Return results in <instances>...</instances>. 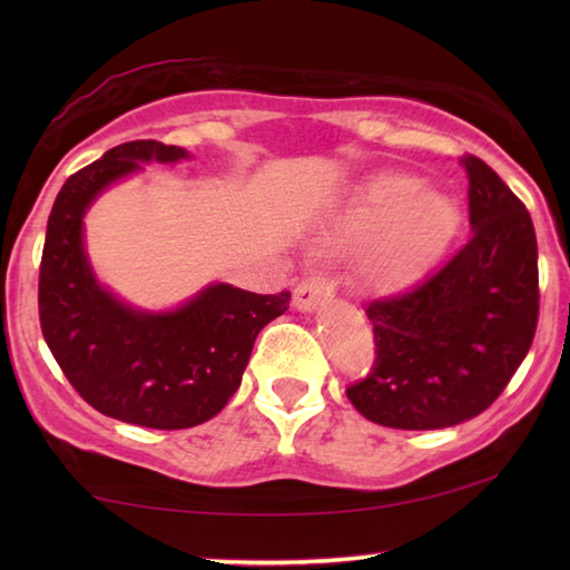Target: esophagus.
<instances>
[{
  "instance_id": "1",
  "label": "esophagus",
  "mask_w": 570,
  "mask_h": 570,
  "mask_svg": "<svg viewBox=\"0 0 570 570\" xmlns=\"http://www.w3.org/2000/svg\"><path fill=\"white\" fill-rule=\"evenodd\" d=\"M330 294H332V286L326 282V276L322 274L306 276L304 282H298L294 288V306L302 308V312H312V308L320 302H324Z\"/></svg>"
}]
</instances>
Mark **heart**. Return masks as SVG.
<instances>
[{
  "label": "heart",
  "instance_id": "b5f03b06",
  "mask_svg": "<svg viewBox=\"0 0 570 570\" xmlns=\"http://www.w3.org/2000/svg\"><path fill=\"white\" fill-rule=\"evenodd\" d=\"M458 226V208L438 190H420V180L390 173L372 180L344 218L350 240H372L362 262L366 284L400 288L414 282Z\"/></svg>",
  "mask_w": 570,
  "mask_h": 570
}]
</instances>
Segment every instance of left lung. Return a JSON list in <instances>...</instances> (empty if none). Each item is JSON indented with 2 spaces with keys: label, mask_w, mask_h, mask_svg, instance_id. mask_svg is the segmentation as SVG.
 Here are the masks:
<instances>
[{
  "label": "left lung",
  "mask_w": 570,
  "mask_h": 570,
  "mask_svg": "<svg viewBox=\"0 0 570 570\" xmlns=\"http://www.w3.org/2000/svg\"><path fill=\"white\" fill-rule=\"evenodd\" d=\"M462 166L468 244L410 292L366 306L377 356L346 397L384 428L440 430L475 417L500 397L533 344V220L488 163L465 156Z\"/></svg>",
  "instance_id": "left-lung-1"
}]
</instances>
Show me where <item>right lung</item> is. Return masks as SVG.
Here are the masks:
<instances>
[{"label": "right lung", "mask_w": 570, "mask_h": 570, "mask_svg": "<svg viewBox=\"0 0 570 570\" xmlns=\"http://www.w3.org/2000/svg\"><path fill=\"white\" fill-rule=\"evenodd\" d=\"M180 158H188L183 148L132 140L67 178L47 220L37 296L45 342L77 394L108 417L153 430L196 428L224 410L258 332L292 298L214 284L176 312L148 314L95 282L82 244L85 210L140 163Z\"/></svg>", "instance_id": "add662e5"}]
</instances>
